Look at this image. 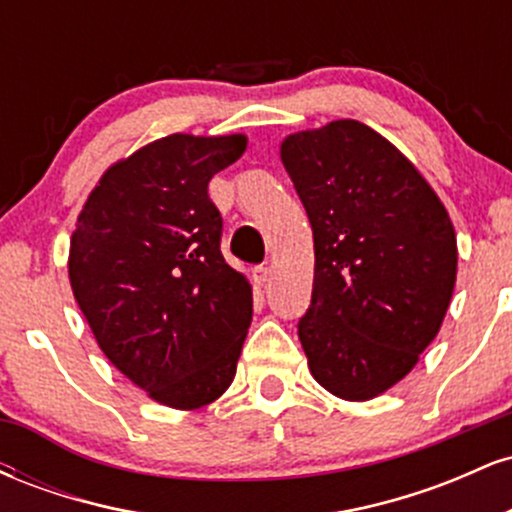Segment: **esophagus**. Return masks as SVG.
<instances>
[{
	"mask_svg": "<svg viewBox=\"0 0 512 512\" xmlns=\"http://www.w3.org/2000/svg\"><path fill=\"white\" fill-rule=\"evenodd\" d=\"M269 276H272V269H269V267H255V269H252V281H255L257 286L267 284Z\"/></svg>",
	"mask_w": 512,
	"mask_h": 512,
	"instance_id": "obj_1",
	"label": "esophagus"
}]
</instances>
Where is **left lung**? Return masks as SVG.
<instances>
[{"mask_svg":"<svg viewBox=\"0 0 512 512\" xmlns=\"http://www.w3.org/2000/svg\"><path fill=\"white\" fill-rule=\"evenodd\" d=\"M279 154L313 228V298L298 322L310 375L368 402L407 378L443 325L457 281L450 214L363 122L293 132Z\"/></svg>","mask_w":512,"mask_h":512,"instance_id":"obj_1","label":"left lung"}]
</instances>
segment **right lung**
<instances>
[{"instance_id": "1", "label": "right lung", "mask_w": 512, "mask_h": 512, "mask_svg": "<svg viewBox=\"0 0 512 512\" xmlns=\"http://www.w3.org/2000/svg\"><path fill=\"white\" fill-rule=\"evenodd\" d=\"M245 134H168L101 175L76 216L69 284L108 361L170 409L228 390L252 320V286L223 260L209 180Z\"/></svg>"}]
</instances>
